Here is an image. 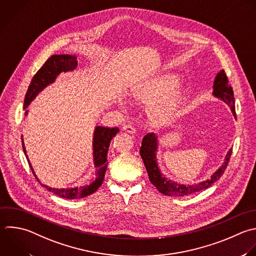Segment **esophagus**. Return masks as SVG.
<instances>
[{
  "label": "esophagus",
  "instance_id": "obj_1",
  "mask_svg": "<svg viewBox=\"0 0 256 256\" xmlns=\"http://www.w3.org/2000/svg\"><path fill=\"white\" fill-rule=\"evenodd\" d=\"M122 130L129 133V134H134L136 132V129L134 127H132L131 125H124L122 127Z\"/></svg>",
  "mask_w": 256,
  "mask_h": 256
}]
</instances>
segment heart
I'll list each match as a JSON object with an SVG mask.
<instances>
[{"instance_id":"obj_1","label":"heart","mask_w":256,"mask_h":256,"mask_svg":"<svg viewBox=\"0 0 256 256\" xmlns=\"http://www.w3.org/2000/svg\"><path fill=\"white\" fill-rule=\"evenodd\" d=\"M178 84V79L173 75H165L150 79L137 87H135L130 96L136 102H151L154 101L170 90V92L155 102L152 106V117L158 123L166 122L175 112L179 95L174 89Z\"/></svg>"}]
</instances>
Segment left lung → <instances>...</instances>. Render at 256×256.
I'll use <instances>...</instances> for the list:
<instances>
[{"label": "left lung", "mask_w": 256, "mask_h": 256, "mask_svg": "<svg viewBox=\"0 0 256 256\" xmlns=\"http://www.w3.org/2000/svg\"><path fill=\"white\" fill-rule=\"evenodd\" d=\"M212 95L223 102H225L231 109V112L234 117H236L235 113V101L233 96V90L231 86L228 84L227 76L224 70H221L215 76L213 82V92ZM157 150H158V137L154 133H148L144 136L142 140V145L140 147V155L146 167L149 180L150 182L157 188V190L167 196H187L189 194H193L195 192L201 191L210 187L215 181H217L222 174L224 173L231 153L232 149H229L222 165L210 176L209 179L199 182L193 185L187 184H180L168 179L164 174L161 172L158 162H157Z\"/></svg>", "instance_id": "obj_1"}]
</instances>
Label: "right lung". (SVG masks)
<instances>
[{
    "label": "right lung",
    "mask_w": 256,
    "mask_h": 256,
    "mask_svg": "<svg viewBox=\"0 0 256 256\" xmlns=\"http://www.w3.org/2000/svg\"><path fill=\"white\" fill-rule=\"evenodd\" d=\"M78 66V61L76 55H53L51 56L45 64L41 67V69L36 73V75L33 77L31 84L28 88L27 94L25 96L24 101V110L27 109V107L30 105V103L36 98V96L43 91L48 85L55 82L56 78L61 73H66L70 71H74ZM25 115H28V110H26ZM119 132L118 128H108V127H102V126H96L94 130L93 135V161L94 166L96 168V175L95 179L89 184L85 186L80 187H73V188H52L48 185L42 184L37 177L33 166L30 162V159L28 157L26 147L24 144V139L22 135V144H23V151L25 153V156L28 160V163L30 165V168L34 174V176L37 178V180L40 182V184L46 188L48 191L58 195L59 197L66 198V199H77V198H84L90 194H93L96 192V190L102 185L106 169H107V154L110 146V142L112 138Z\"/></svg>",
    "instance_id": "obj_1"
}]
</instances>
